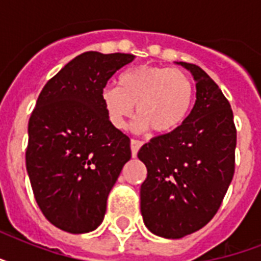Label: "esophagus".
Segmentation results:
<instances>
[{
  "label": "esophagus",
  "instance_id": "1",
  "mask_svg": "<svg viewBox=\"0 0 261 261\" xmlns=\"http://www.w3.org/2000/svg\"><path fill=\"white\" fill-rule=\"evenodd\" d=\"M143 145L142 141H137V139H131V153H133V157H137V153L141 149V146Z\"/></svg>",
  "mask_w": 261,
  "mask_h": 261
}]
</instances>
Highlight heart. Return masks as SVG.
<instances>
[{
	"instance_id": "b5f03b06",
	"label": "heart",
	"mask_w": 261,
	"mask_h": 261,
	"mask_svg": "<svg viewBox=\"0 0 261 261\" xmlns=\"http://www.w3.org/2000/svg\"><path fill=\"white\" fill-rule=\"evenodd\" d=\"M192 80L178 69L163 66L131 67L118 79V87L110 85L101 92L108 120L123 130L134 114L139 118L135 128H147L167 134L181 126L194 102Z\"/></svg>"
}]
</instances>
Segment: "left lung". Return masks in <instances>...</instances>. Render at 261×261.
<instances>
[{
	"mask_svg": "<svg viewBox=\"0 0 261 261\" xmlns=\"http://www.w3.org/2000/svg\"><path fill=\"white\" fill-rule=\"evenodd\" d=\"M191 71L196 101L181 126L145 143L138 159L147 168L141 186V213L149 230L181 239L210 222L234 174L237 133L233 111L206 71Z\"/></svg>",
	"mask_w": 261,
	"mask_h": 261,
	"instance_id": "8db88e82",
	"label": "left lung"
}]
</instances>
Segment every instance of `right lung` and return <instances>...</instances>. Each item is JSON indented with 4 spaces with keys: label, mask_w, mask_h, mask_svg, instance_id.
<instances>
[{
    "label": "right lung",
    "mask_w": 261,
    "mask_h": 261,
    "mask_svg": "<svg viewBox=\"0 0 261 261\" xmlns=\"http://www.w3.org/2000/svg\"><path fill=\"white\" fill-rule=\"evenodd\" d=\"M134 58L84 53L39 94L28 123L27 172L38 206L61 230L81 234L100 226L108 195L131 159L130 138L108 120L101 92Z\"/></svg>",
    "instance_id": "obj_1"
}]
</instances>
